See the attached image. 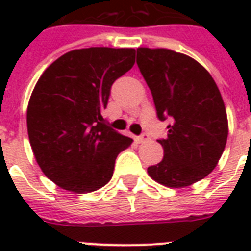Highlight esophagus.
Returning <instances> with one entry per match:
<instances>
[{
    "label": "esophagus",
    "mask_w": 251,
    "mask_h": 251,
    "mask_svg": "<svg viewBox=\"0 0 251 251\" xmlns=\"http://www.w3.org/2000/svg\"><path fill=\"white\" fill-rule=\"evenodd\" d=\"M147 139H149V135H147V134H142V135H139V137H137L135 138V141L138 142V143H142V142H145V141H147Z\"/></svg>",
    "instance_id": "obj_1"
}]
</instances>
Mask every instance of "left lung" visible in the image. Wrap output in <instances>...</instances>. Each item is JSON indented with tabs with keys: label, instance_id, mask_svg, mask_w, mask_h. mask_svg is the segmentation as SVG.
Masks as SVG:
<instances>
[{
	"label": "left lung",
	"instance_id": "obj_1",
	"mask_svg": "<svg viewBox=\"0 0 251 251\" xmlns=\"http://www.w3.org/2000/svg\"><path fill=\"white\" fill-rule=\"evenodd\" d=\"M137 64L159 120L172 121L168 137L157 141L164 157L147 172L164 186H190L214 171L226 149L228 120L222 94L210 73L182 53L138 48Z\"/></svg>",
	"mask_w": 251,
	"mask_h": 251
}]
</instances>
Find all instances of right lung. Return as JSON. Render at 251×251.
<instances>
[{
	"label": "right lung",
	"mask_w": 251,
	"mask_h": 251,
	"mask_svg": "<svg viewBox=\"0 0 251 251\" xmlns=\"http://www.w3.org/2000/svg\"><path fill=\"white\" fill-rule=\"evenodd\" d=\"M135 49H75L49 65L27 108V130L41 171L57 186L83 194L109 182L118 153L133 139L106 125L114 80L133 68Z\"/></svg>",
	"instance_id": "obj_1"
}]
</instances>
